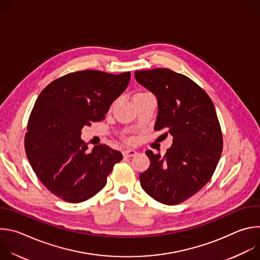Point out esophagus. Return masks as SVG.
<instances>
[{
  "instance_id": "esophagus-1",
  "label": "esophagus",
  "mask_w": 260,
  "mask_h": 260,
  "mask_svg": "<svg viewBox=\"0 0 260 260\" xmlns=\"http://www.w3.org/2000/svg\"><path fill=\"white\" fill-rule=\"evenodd\" d=\"M122 153L126 157H133V156H135L137 154V151L134 150V149H125V150H123Z\"/></svg>"
}]
</instances>
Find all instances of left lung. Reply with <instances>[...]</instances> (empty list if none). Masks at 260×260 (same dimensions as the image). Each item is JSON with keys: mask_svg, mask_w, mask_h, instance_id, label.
I'll return each mask as SVG.
<instances>
[{"mask_svg": "<svg viewBox=\"0 0 260 260\" xmlns=\"http://www.w3.org/2000/svg\"><path fill=\"white\" fill-rule=\"evenodd\" d=\"M135 78L157 100L155 131L173 144L165 156L147 150L149 169L142 188L155 201L174 206L196 194L211 179L222 153V134L210 96L188 77L170 69L136 71Z\"/></svg>", "mask_w": 260, "mask_h": 260, "instance_id": "left-lung-1", "label": "left lung"}]
</instances>
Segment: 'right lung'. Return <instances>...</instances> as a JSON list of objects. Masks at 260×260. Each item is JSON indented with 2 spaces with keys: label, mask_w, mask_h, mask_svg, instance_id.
Segmentation results:
<instances>
[{
  "label": "right lung",
  "mask_w": 260,
  "mask_h": 260,
  "mask_svg": "<svg viewBox=\"0 0 260 260\" xmlns=\"http://www.w3.org/2000/svg\"><path fill=\"white\" fill-rule=\"evenodd\" d=\"M131 73L81 71L48 84L37 99L25 134V153L44 186L77 204L104 188L121 152L107 145L88 150L81 129L101 121L127 87Z\"/></svg>",
  "instance_id": "add662e5"
}]
</instances>
